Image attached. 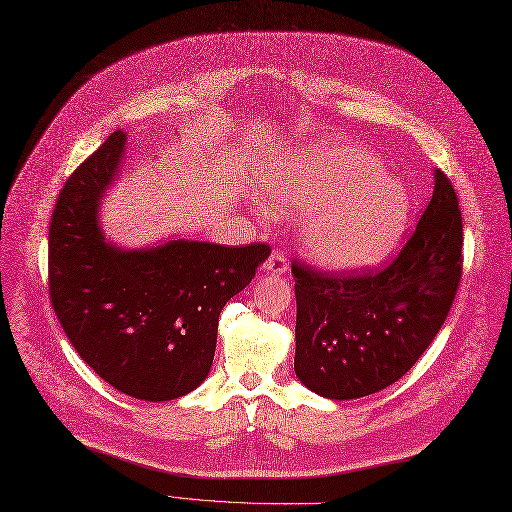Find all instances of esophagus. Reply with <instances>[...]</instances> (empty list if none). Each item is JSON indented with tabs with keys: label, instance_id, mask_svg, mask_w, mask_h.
Instances as JSON below:
<instances>
[{
	"label": "esophagus",
	"instance_id": "1",
	"mask_svg": "<svg viewBox=\"0 0 512 512\" xmlns=\"http://www.w3.org/2000/svg\"><path fill=\"white\" fill-rule=\"evenodd\" d=\"M263 270H265L267 274H272V276H282V274H286L288 261H286L284 253H282V251H272V255L267 257L265 263H263Z\"/></svg>",
	"mask_w": 512,
	"mask_h": 512
}]
</instances>
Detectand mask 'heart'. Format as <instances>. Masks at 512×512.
<instances>
[{
	"label": "heart",
	"instance_id": "1",
	"mask_svg": "<svg viewBox=\"0 0 512 512\" xmlns=\"http://www.w3.org/2000/svg\"><path fill=\"white\" fill-rule=\"evenodd\" d=\"M307 253L334 270H361L388 259L409 226L411 201L367 151L336 145L311 151L270 180L272 209H305Z\"/></svg>",
	"mask_w": 512,
	"mask_h": 512
}]
</instances>
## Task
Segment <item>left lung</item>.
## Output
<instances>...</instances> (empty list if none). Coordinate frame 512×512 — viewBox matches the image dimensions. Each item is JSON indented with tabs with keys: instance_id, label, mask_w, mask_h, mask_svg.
Here are the masks:
<instances>
[{
	"instance_id": "8db88e82",
	"label": "left lung",
	"mask_w": 512,
	"mask_h": 512,
	"mask_svg": "<svg viewBox=\"0 0 512 512\" xmlns=\"http://www.w3.org/2000/svg\"><path fill=\"white\" fill-rule=\"evenodd\" d=\"M434 195L396 259L363 276L292 261L297 378L315 394L351 400L400 380L440 332L463 274V218L454 186Z\"/></svg>"
}]
</instances>
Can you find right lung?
Wrapping results in <instances>:
<instances>
[{"label": "right lung", "instance_id": "obj_1", "mask_svg": "<svg viewBox=\"0 0 512 512\" xmlns=\"http://www.w3.org/2000/svg\"><path fill=\"white\" fill-rule=\"evenodd\" d=\"M124 147L116 130L62 188L49 224L51 305L101 380L139 400H174L207 378L224 305L272 249L184 238L141 251L112 245L97 215Z\"/></svg>", "mask_w": 512, "mask_h": 512}]
</instances>
